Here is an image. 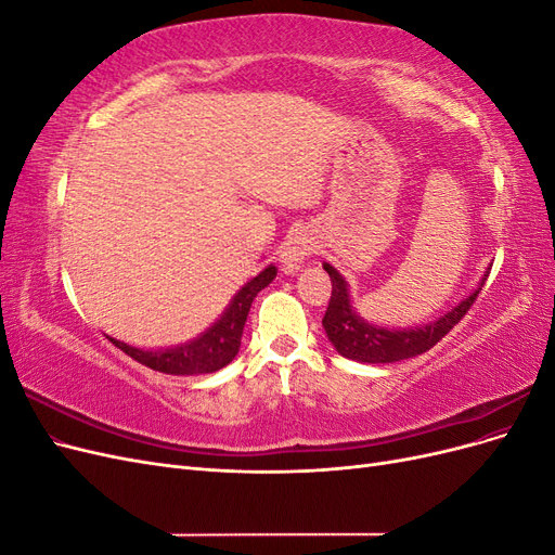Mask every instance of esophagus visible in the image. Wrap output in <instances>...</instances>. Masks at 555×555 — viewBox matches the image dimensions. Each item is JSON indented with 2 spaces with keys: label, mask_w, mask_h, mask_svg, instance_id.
I'll return each mask as SVG.
<instances>
[{
  "label": "esophagus",
  "mask_w": 555,
  "mask_h": 555,
  "mask_svg": "<svg viewBox=\"0 0 555 555\" xmlns=\"http://www.w3.org/2000/svg\"><path fill=\"white\" fill-rule=\"evenodd\" d=\"M314 249V241L308 231H296L280 247V261L284 273H296L300 263H304Z\"/></svg>",
  "instance_id": "1"
}]
</instances>
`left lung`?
I'll return each mask as SVG.
<instances>
[{
	"label": "left lung",
	"mask_w": 555,
	"mask_h": 555,
	"mask_svg": "<svg viewBox=\"0 0 555 555\" xmlns=\"http://www.w3.org/2000/svg\"><path fill=\"white\" fill-rule=\"evenodd\" d=\"M324 271L331 278L333 292L322 324L326 328L328 340L338 349V354L361 363H393L424 354V351L438 345L444 335L461 322L479 296V289H475V294H469L463 304H459L451 312L442 314L438 322H433L428 326L389 331L363 322V319L351 310L347 282L343 280V275L335 271L331 263H324Z\"/></svg>",
	"instance_id": "8db88e82"
}]
</instances>
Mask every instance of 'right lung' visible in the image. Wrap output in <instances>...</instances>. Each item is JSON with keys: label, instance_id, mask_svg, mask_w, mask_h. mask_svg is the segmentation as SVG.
I'll use <instances>...</instances> for the list:
<instances>
[{"label": "right lung", "instance_id": "add662e5", "mask_svg": "<svg viewBox=\"0 0 555 555\" xmlns=\"http://www.w3.org/2000/svg\"><path fill=\"white\" fill-rule=\"evenodd\" d=\"M275 266H268L266 271H261L255 280H249L245 287L233 296L231 306L227 312L220 317V322L210 326L201 338L171 347V349H162V351H145L139 347L125 345L120 340L108 338L117 349H122L127 357L133 361H139L153 371L166 373V375H206L215 373L224 367L227 363L233 361V357L238 354L241 347V335L243 326L247 322V312L251 308V300L255 296L268 287L275 278Z\"/></svg>", "mask_w": 555, "mask_h": 555}]
</instances>
